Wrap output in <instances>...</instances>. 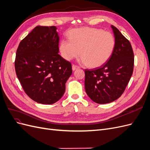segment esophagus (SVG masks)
<instances>
[{
  "label": "esophagus",
  "instance_id": "1",
  "mask_svg": "<svg viewBox=\"0 0 150 150\" xmlns=\"http://www.w3.org/2000/svg\"><path fill=\"white\" fill-rule=\"evenodd\" d=\"M79 66H76V65H74V64H73V65H72V70H73V71H75L76 69H79Z\"/></svg>",
  "mask_w": 150,
  "mask_h": 150
}]
</instances>
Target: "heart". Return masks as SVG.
<instances>
[{
    "instance_id": "1",
    "label": "heart",
    "mask_w": 150,
    "mask_h": 150,
    "mask_svg": "<svg viewBox=\"0 0 150 150\" xmlns=\"http://www.w3.org/2000/svg\"><path fill=\"white\" fill-rule=\"evenodd\" d=\"M115 46V38L110 32L83 28L69 32V40H62L60 51L67 61L78 57L80 53L83 63L89 67H98L110 59Z\"/></svg>"
}]
</instances>
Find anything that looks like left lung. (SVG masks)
<instances>
[{
	"label": "left lung",
	"instance_id": "8db88e82",
	"mask_svg": "<svg viewBox=\"0 0 150 150\" xmlns=\"http://www.w3.org/2000/svg\"><path fill=\"white\" fill-rule=\"evenodd\" d=\"M116 46L111 57L97 69H85V90L94 102L106 104L124 93L134 66V53L129 40L114 25Z\"/></svg>",
	"mask_w": 150,
	"mask_h": 150
}]
</instances>
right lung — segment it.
Returning <instances> with one entry per match:
<instances>
[{
    "label": "right lung",
    "instance_id": "1",
    "mask_svg": "<svg viewBox=\"0 0 150 150\" xmlns=\"http://www.w3.org/2000/svg\"><path fill=\"white\" fill-rule=\"evenodd\" d=\"M56 26L38 25L17 49L15 69L22 88L34 101L52 104L62 98L71 75V63L58 54Z\"/></svg>",
    "mask_w": 150,
    "mask_h": 150
}]
</instances>
